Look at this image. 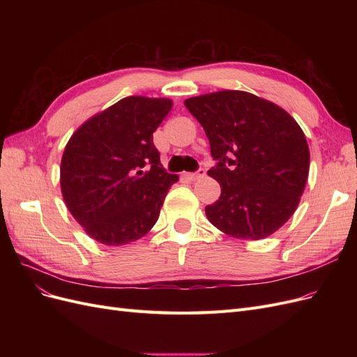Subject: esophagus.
I'll return each mask as SVG.
<instances>
[{
	"label": "esophagus",
	"mask_w": 357,
	"mask_h": 357,
	"mask_svg": "<svg viewBox=\"0 0 357 357\" xmlns=\"http://www.w3.org/2000/svg\"><path fill=\"white\" fill-rule=\"evenodd\" d=\"M192 181H195V180H199V178H204L205 177V169H199L198 172H190V174H186Z\"/></svg>",
	"instance_id": "esophagus-1"
}]
</instances>
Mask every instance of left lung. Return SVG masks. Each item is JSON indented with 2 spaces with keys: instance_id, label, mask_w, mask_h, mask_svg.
<instances>
[{
  "instance_id": "1",
  "label": "left lung",
  "mask_w": 357,
  "mask_h": 357,
  "mask_svg": "<svg viewBox=\"0 0 357 357\" xmlns=\"http://www.w3.org/2000/svg\"><path fill=\"white\" fill-rule=\"evenodd\" d=\"M201 123L218 165L220 198L205 207L215 228L241 240H262L298 208L310 169L301 126L282 107L244 91H219L185 101Z\"/></svg>"
}]
</instances>
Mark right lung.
<instances>
[{
	"mask_svg": "<svg viewBox=\"0 0 357 357\" xmlns=\"http://www.w3.org/2000/svg\"><path fill=\"white\" fill-rule=\"evenodd\" d=\"M172 107L168 98L126 96L88 119L61 160V190L73 218L91 238L123 245L158 222L178 176L160 164L153 132Z\"/></svg>",
	"mask_w": 357,
	"mask_h": 357,
	"instance_id": "add662e5",
	"label": "right lung"
}]
</instances>
